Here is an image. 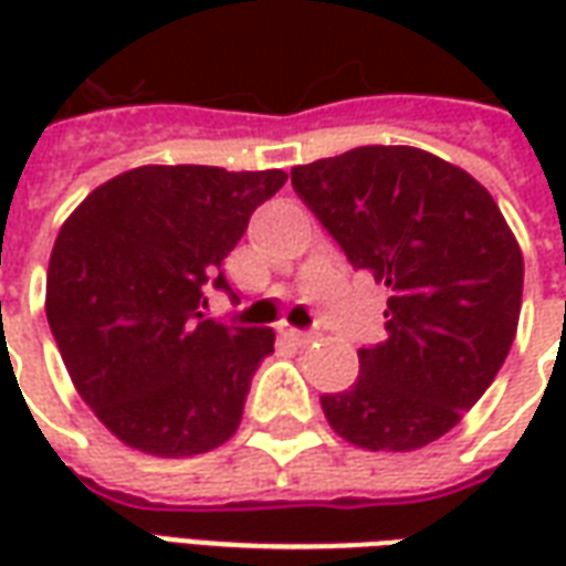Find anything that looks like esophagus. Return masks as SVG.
Returning <instances> with one entry per match:
<instances>
[{"label":"esophagus","mask_w":566,"mask_h":566,"mask_svg":"<svg viewBox=\"0 0 566 566\" xmlns=\"http://www.w3.org/2000/svg\"><path fill=\"white\" fill-rule=\"evenodd\" d=\"M279 333H282L287 343L300 345V348H303V345H312L315 339H318V333L315 331H296V327H287V324H282V331Z\"/></svg>","instance_id":"esophagus-1"}]
</instances>
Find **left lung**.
Masks as SVG:
<instances>
[{"mask_svg": "<svg viewBox=\"0 0 566 566\" xmlns=\"http://www.w3.org/2000/svg\"><path fill=\"white\" fill-rule=\"evenodd\" d=\"M355 270L391 287L385 343L321 409L348 442L412 451L488 391L522 312V248L473 175L409 145H367L291 169Z\"/></svg>", "mask_w": 566, "mask_h": 566, "instance_id": "1", "label": "left lung"}]
</instances>
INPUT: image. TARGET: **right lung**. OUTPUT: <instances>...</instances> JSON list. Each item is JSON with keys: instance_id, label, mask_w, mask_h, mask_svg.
Instances as JSON below:
<instances>
[{"instance_id": "right-lung-1", "label": "right lung", "mask_w": 566, "mask_h": 566, "mask_svg": "<svg viewBox=\"0 0 566 566\" xmlns=\"http://www.w3.org/2000/svg\"><path fill=\"white\" fill-rule=\"evenodd\" d=\"M282 169L139 166L93 190L60 227L48 324L81 400L120 442L157 458L218 449L242 421L270 327L202 315L206 284Z\"/></svg>"}]
</instances>
